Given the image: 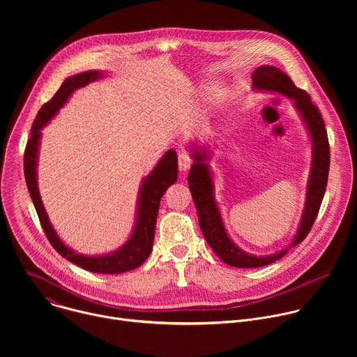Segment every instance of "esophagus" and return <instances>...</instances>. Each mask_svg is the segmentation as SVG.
<instances>
[{
	"instance_id": "1",
	"label": "esophagus",
	"mask_w": 357,
	"mask_h": 357,
	"mask_svg": "<svg viewBox=\"0 0 357 357\" xmlns=\"http://www.w3.org/2000/svg\"><path fill=\"white\" fill-rule=\"evenodd\" d=\"M190 164H192V160L189 155H186V154L178 155V165H179L181 172H186L190 168Z\"/></svg>"
}]
</instances>
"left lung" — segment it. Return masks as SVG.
Returning a JSON list of instances; mask_svg holds the SVG:
<instances>
[{"label":"left lung","instance_id":"left-lung-1","mask_svg":"<svg viewBox=\"0 0 357 357\" xmlns=\"http://www.w3.org/2000/svg\"><path fill=\"white\" fill-rule=\"evenodd\" d=\"M251 79L254 90L278 93L292 100V106L299 114L312 144V161L307 182V193H305L303 211L291 243L273 254L256 256V254H250L240 248L230 238L225 227L223 218L215 197V176L209 165L212 151L206 145H199L197 142L189 145L193 164L188 175V182L197 211L200 230L216 256L227 266L237 268H256L268 266L282 259L289 248L295 247L307 237L321 208L328 185L331 164L325 123L317 106L312 105L310 94L305 90L298 89L289 76L275 66H259L252 72Z\"/></svg>","mask_w":357,"mask_h":357}]
</instances>
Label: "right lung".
<instances>
[{
    "mask_svg": "<svg viewBox=\"0 0 357 357\" xmlns=\"http://www.w3.org/2000/svg\"><path fill=\"white\" fill-rule=\"evenodd\" d=\"M105 76L106 73L100 70H87L73 75L62 83L61 89L56 91L52 100L40 107L32 124L31 137L25 148L24 172L32 203L36 209L45 234L61 256L68 261L91 273L121 274L139 267L152 251L161 197L164 196L165 190L178 179V158L175 149L167 151L162 158L158 161V164L154 167V169L145 178H142L137 199L135 223L132 231L128 240L121 247L107 254L86 256V254L77 252L72 247L66 245L49 220L38 188V158L42 128L66 105V101L75 90Z\"/></svg>",
    "mask_w": 357,
    "mask_h": 357,
    "instance_id": "obj_1",
    "label": "right lung"
}]
</instances>
